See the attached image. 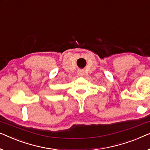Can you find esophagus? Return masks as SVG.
<instances>
[{
  "instance_id": "esophagus-1",
  "label": "esophagus",
  "mask_w": 150,
  "mask_h": 150,
  "mask_svg": "<svg viewBox=\"0 0 150 150\" xmlns=\"http://www.w3.org/2000/svg\"><path fill=\"white\" fill-rule=\"evenodd\" d=\"M78 74L79 76H83L84 75V71L83 70H79L78 71Z\"/></svg>"
}]
</instances>
